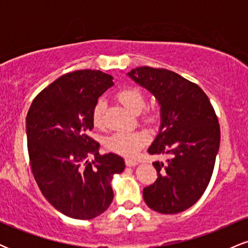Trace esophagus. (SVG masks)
<instances>
[{"mask_svg":"<svg viewBox=\"0 0 248 248\" xmlns=\"http://www.w3.org/2000/svg\"><path fill=\"white\" fill-rule=\"evenodd\" d=\"M139 164V161L134 160V158H127L126 160V166L127 167H135Z\"/></svg>","mask_w":248,"mask_h":248,"instance_id":"1","label":"esophagus"}]
</instances>
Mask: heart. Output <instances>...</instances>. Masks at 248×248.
<instances>
[{"label":"heart","instance_id":"b5f03b06","mask_svg":"<svg viewBox=\"0 0 248 248\" xmlns=\"http://www.w3.org/2000/svg\"><path fill=\"white\" fill-rule=\"evenodd\" d=\"M118 99L134 114L140 113L146 105L144 95L142 94L140 90L135 87H127L121 90L118 93ZM105 109H106V102L104 99H99L92 112V120L94 126L100 127L102 124ZM153 116L154 115H152V118ZM147 140L148 135L146 133L140 132V130H126V132H118L110 135L106 140V147L110 152L119 154V155L133 156L140 152Z\"/></svg>","mask_w":248,"mask_h":248}]
</instances>
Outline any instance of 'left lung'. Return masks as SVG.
I'll return each mask as SVG.
<instances>
[{
	"label": "left lung",
	"instance_id": "8db88e82",
	"mask_svg": "<svg viewBox=\"0 0 248 248\" xmlns=\"http://www.w3.org/2000/svg\"><path fill=\"white\" fill-rule=\"evenodd\" d=\"M127 76L149 91L160 106V128L148 153L171 155L167 163H153L158 177L143 189L144 202L164 215L184 211L211 179L220 143L215 109L198 85L172 71L141 66Z\"/></svg>",
	"mask_w": 248,
	"mask_h": 248
}]
</instances>
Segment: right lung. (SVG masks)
I'll list each match as a JSON object with an SVG mask.
<instances>
[{"mask_svg": "<svg viewBox=\"0 0 248 248\" xmlns=\"http://www.w3.org/2000/svg\"><path fill=\"white\" fill-rule=\"evenodd\" d=\"M113 85V77L101 71H75L44 88L28 112L33 177L51 205L70 218L85 220L106 211L114 197L110 182L124 170L121 156L100 155V144L88 136L93 108Z\"/></svg>", "mask_w": 248, "mask_h": 248, "instance_id": "1", "label": "right lung"}]
</instances>
